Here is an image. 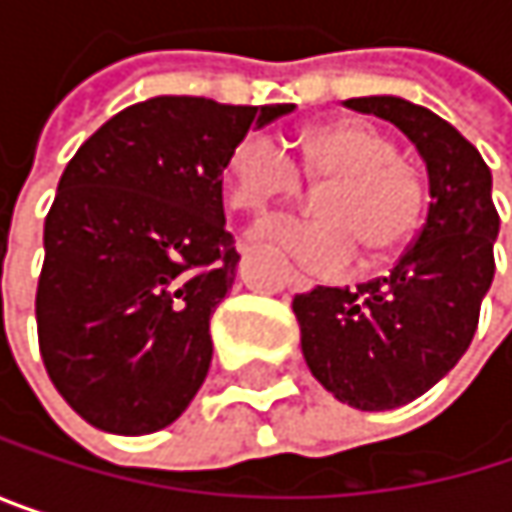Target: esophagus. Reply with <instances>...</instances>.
<instances>
[{"mask_svg": "<svg viewBox=\"0 0 512 512\" xmlns=\"http://www.w3.org/2000/svg\"><path fill=\"white\" fill-rule=\"evenodd\" d=\"M284 284H287L290 290H296V293H305V290L314 287V281L305 278V275H299V272H287V275H284Z\"/></svg>", "mask_w": 512, "mask_h": 512, "instance_id": "34e87169", "label": "esophagus"}]
</instances>
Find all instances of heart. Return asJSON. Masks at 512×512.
I'll return each mask as SVG.
<instances>
[{
	"mask_svg": "<svg viewBox=\"0 0 512 512\" xmlns=\"http://www.w3.org/2000/svg\"><path fill=\"white\" fill-rule=\"evenodd\" d=\"M305 177L323 189L320 219H272L252 237L284 252L299 266L338 275L358 260L370 263L403 255L415 240L424 210V174L406 162L394 139L361 121H332L299 139V168L269 136H243L225 159L228 201L243 213H266L293 201Z\"/></svg>",
	"mask_w": 512,
	"mask_h": 512,
	"instance_id": "heart-1",
	"label": "heart"
}]
</instances>
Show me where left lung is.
<instances>
[{
  "label": "left lung",
  "instance_id": "1",
  "mask_svg": "<svg viewBox=\"0 0 512 512\" xmlns=\"http://www.w3.org/2000/svg\"><path fill=\"white\" fill-rule=\"evenodd\" d=\"M344 106L391 121L418 148L430 210L388 275L356 290L314 287L293 299V314L317 382L353 409L385 412L430 391L468 350L501 222L489 165L445 118L391 94Z\"/></svg>",
  "mask_w": 512,
  "mask_h": 512
}]
</instances>
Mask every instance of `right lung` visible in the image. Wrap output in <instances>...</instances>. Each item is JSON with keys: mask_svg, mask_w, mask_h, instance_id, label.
Instances as JSON below:
<instances>
[{"mask_svg": "<svg viewBox=\"0 0 512 512\" xmlns=\"http://www.w3.org/2000/svg\"><path fill=\"white\" fill-rule=\"evenodd\" d=\"M293 109L162 94L109 118L67 162L44 222L35 314L52 385L91 427L148 436L198 394L210 317L240 263L225 159Z\"/></svg>", "mask_w": 512, "mask_h": 512, "instance_id": "obj_1", "label": "right lung"}]
</instances>
